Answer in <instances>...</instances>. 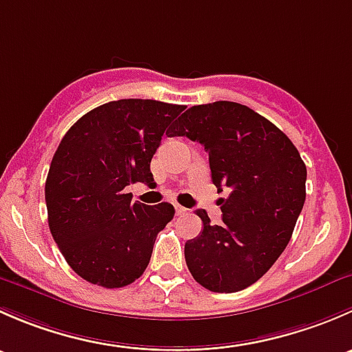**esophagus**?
I'll use <instances>...</instances> for the list:
<instances>
[{"instance_id":"1","label":"esophagus","mask_w":352,"mask_h":352,"mask_svg":"<svg viewBox=\"0 0 352 352\" xmlns=\"http://www.w3.org/2000/svg\"><path fill=\"white\" fill-rule=\"evenodd\" d=\"M173 208H175V214L177 216H182V214H186V212H187V209L184 208V206H180V204H173Z\"/></svg>"}]
</instances>
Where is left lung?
Segmentation results:
<instances>
[{
	"label": "left lung",
	"instance_id": "obj_1",
	"mask_svg": "<svg viewBox=\"0 0 352 352\" xmlns=\"http://www.w3.org/2000/svg\"><path fill=\"white\" fill-rule=\"evenodd\" d=\"M209 153L223 221L197 209L202 232L186 243V262L201 286L235 293L262 278L285 252L303 209L307 166L271 120L236 102L194 105L170 131Z\"/></svg>",
	"mask_w": 352,
	"mask_h": 352
}]
</instances>
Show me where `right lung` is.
Masks as SVG:
<instances>
[{"mask_svg":"<svg viewBox=\"0 0 352 352\" xmlns=\"http://www.w3.org/2000/svg\"><path fill=\"white\" fill-rule=\"evenodd\" d=\"M184 105L122 98L76 120L45 180L49 230L85 281L122 287L148 267L156 235L172 221L168 202L133 201L131 184L151 186V158Z\"/></svg>","mask_w":352,"mask_h":352,"instance_id":"obj_1","label":"right lung"}]
</instances>
